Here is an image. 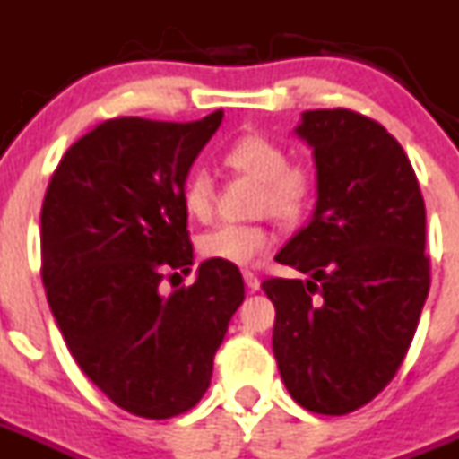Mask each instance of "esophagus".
<instances>
[{
    "instance_id": "obj_1",
    "label": "esophagus",
    "mask_w": 459,
    "mask_h": 459,
    "mask_svg": "<svg viewBox=\"0 0 459 459\" xmlns=\"http://www.w3.org/2000/svg\"><path fill=\"white\" fill-rule=\"evenodd\" d=\"M242 277H245V284H247L252 291H256V289L261 287V280L256 275H254L252 271H242Z\"/></svg>"
}]
</instances>
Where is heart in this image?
Returning <instances> with one entry per match:
<instances>
[{
	"label": "heart",
	"instance_id": "obj_1",
	"mask_svg": "<svg viewBox=\"0 0 459 459\" xmlns=\"http://www.w3.org/2000/svg\"><path fill=\"white\" fill-rule=\"evenodd\" d=\"M230 170L261 184L259 210L273 217L294 221L303 214L310 198V175L303 168L289 165L287 152L264 134L240 137L226 152ZM182 205L188 217L207 221L214 212V182L207 172L198 170L188 177L182 191ZM273 233L261 223H221L198 240L200 254L210 261L229 265H249L271 249Z\"/></svg>",
	"mask_w": 459,
	"mask_h": 459
}]
</instances>
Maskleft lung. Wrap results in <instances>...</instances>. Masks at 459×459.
I'll return each instance as SVG.
<instances>
[{
	"label": "left lung",
	"mask_w": 459,
	"mask_h": 459,
	"mask_svg": "<svg viewBox=\"0 0 459 459\" xmlns=\"http://www.w3.org/2000/svg\"><path fill=\"white\" fill-rule=\"evenodd\" d=\"M313 217L277 252L307 280H265L273 352L289 394L322 415L352 413L402 367L429 291L425 200L402 144L350 109L303 111Z\"/></svg>",
	"instance_id": "obj_1"
}]
</instances>
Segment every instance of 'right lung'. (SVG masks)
I'll use <instances>...</instances> for the list:
<instances>
[{
    "label": "right lung",
    "mask_w": 459,
    "mask_h": 459,
    "mask_svg": "<svg viewBox=\"0 0 459 459\" xmlns=\"http://www.w3.org/2000/svg\"><path fill=\"white\" fill-rule=\"evenodd\" d=\"M221 117L100 123L69 146L41 207V280L57 329L81 371L140 418L200 402L245 301L238 265L210 259L191 287L160 294L165 271L194 265L182 191Z\"/></svg>",
    "instance_id": "1"
}]
</instances>
